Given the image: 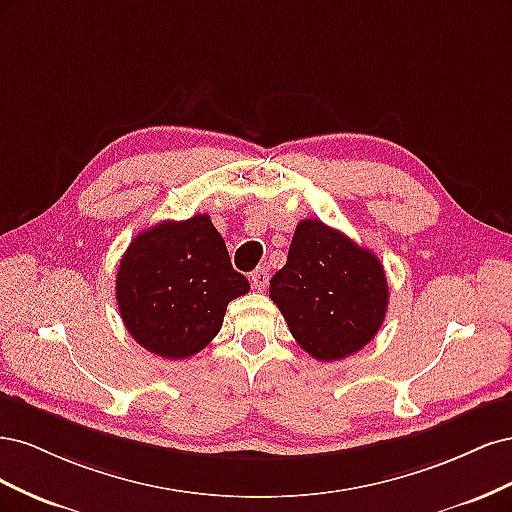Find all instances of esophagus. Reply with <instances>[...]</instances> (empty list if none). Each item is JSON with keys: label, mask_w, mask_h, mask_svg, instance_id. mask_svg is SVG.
Returning a JSON list of instances; mask_svg holds the SVG:
<instances>
[{"label": "esophagus", "mask_w": 512, "mask_h": 512, "mask_svg": "<svg viewBox=\"0 0 512 512\" xmlns=\"http://www.w3.org/2000/svg\"><path fill=\"white\" fill-rule=\"evenodd\" d=\"M250 282H252V288L262 292L267 288L269 284V271L267 269H256L252 275H250Z\"/></svg>", "instance_id": "obj_1"}]
</instances>
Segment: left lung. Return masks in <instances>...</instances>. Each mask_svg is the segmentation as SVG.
Returning <instances> with one entry per match:
<instances>
[{
    "label": "left lung",
    "mask_w": 512,
    "mask_h": 512,
    "mask_svg": "<svg viewBox=\"0 0 512 512\" xmlns=\"http://www.w3.org/2000/svg\"><path fill=\"white\" fill-rule=\"evenodd\" d=\"M269 297L297 344L331 363L376 337L389 307V286L374 252L320 220H301L286 265L271 277Z\"/></svg>",
    "instance_id": "obj_1"
}]
</instances>
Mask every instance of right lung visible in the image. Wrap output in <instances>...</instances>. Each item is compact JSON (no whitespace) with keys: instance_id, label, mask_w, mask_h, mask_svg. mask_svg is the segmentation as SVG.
Listing matches in <instances>:
<instances>
[{"instance_id":"obj_1","label":"right lung","mask_w":512,"mask_h":512,"mask_svg":"<svg viewBox=\"0 0 512 512\" xmlns=\"http://www.w3.org/2000/svg\"><path fill=\"white\" fill-rule=\"evenodd\" d=\"M250 282L230 265L209 215L160 222L136 235L117 271V305L145 350L179 361L220 333L226 307Z\"/></svg>"}]
</instances>
